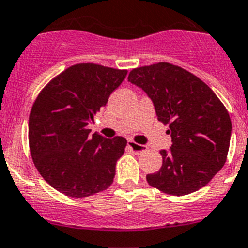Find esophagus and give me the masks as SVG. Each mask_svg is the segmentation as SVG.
Instances as JSON below:
<instances>
[{
  "label": "esophagus",
  "mask_w": 248,
  "mask_h": 248,
  "mask_svg": "<svg viewBox=\"0 0 248 248\" xmlns=\"http://www.w3.org/2000/svg\"><path fill=\"white\" fill-rule=\"evenodd\" d=\"M127 146L131 148V150L135 152V154H141V152H145L146 150H147V147H146L145 145H140V143H136V142H133L132 140H128V142H127Z\"/></svg>",
  "instance_id": "esophagus-1"
}]
</instances>
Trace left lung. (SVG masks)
Returning a JSON list of instances; mask_svg holds the SVG:
<instances>
[{
	"label": "left lung",
	"instance_id": "1",
	"mask_svg": "<svg viewBox=\"0 0 248 248\" xmlns=\"http://www.w3.org/2000/svg\"><path fill=\"white\" fill-rule=\"evenodd\" d=\"M128 82L146 92L172 137L171 148L160 151L162 167L146 176L148 185L173 196L206 186L230 148L231 118L222 102L199 77L167 62L135 68Z\"/></svg>",
	"mask_w": 248,
	"mask_h": 248
}]
</instances>
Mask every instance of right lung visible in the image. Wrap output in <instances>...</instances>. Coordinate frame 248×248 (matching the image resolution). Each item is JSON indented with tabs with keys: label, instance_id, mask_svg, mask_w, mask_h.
Returning <instances> with one entry per match:
<instances>
[{
	"label": "right lung",
	"instance_id": "1",
	"mask_svg": "<svg viewBox=\"0 0 248 248\" xmlns=\"http://www.w3.org/2000/svg\"><path fill=\"white\" fill-rule=\"evenodd\" d=\"M126 70L73 64L40 92L29 120L36 169L55 189L82 199L108 188L126 139H105L87 126L121 85Z\"/></svg>",
	"mask_w": 248,
	"mask_h": 248
}]
</instances>
